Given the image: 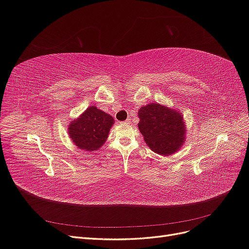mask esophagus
I'll return each mask as SVG.
<instances>
[{"mask_svg": "<svg viewBox=\"0 0 249 249\" xmlns=\"http://www.w3.org/2000/svg\"><path fill=\"white\" fill-rule=\"evenodd\" d=\"M131 123V119L130 118H127L126 120H125V122H124L123 124H129Z\"/></svg>", "mask_w": 249, "mask_h": 249, "instance_id": "obj_1", "label": "esophagus"}]
</instances>
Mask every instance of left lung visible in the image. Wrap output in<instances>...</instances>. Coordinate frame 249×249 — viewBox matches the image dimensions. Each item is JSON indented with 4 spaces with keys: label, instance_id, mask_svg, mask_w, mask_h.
Segmentation results:
<instances>
[{
    "label": "left lung",
    "instance_id": "1",
    "mask_svg": "<svg viewBox=\"0 0 249 249\" xmlns=\"http://www.w3.org/2000/svg\"><path fill=\"white\" fill-rule=\"evenodd\" d=\"M139 131L148 147L160 155H171L184 144L186 125L178 110L149 103L138 111Z\"/></svg>",
    "mask_w": 249,
    "mask_h": 249
}]
</instances>
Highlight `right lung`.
<instances>
[{
	"mask_svg": "<svg viewBox=\"0 0 249 249\" xmlns=\"http://www.w3.org/2000/svg\"><path fill=\"white\" fill-rule=\"evenodd\" d=\"M114 118L94 106H90L69 124V135L80 149L93 152L107 140Z\"/></svg>",
	"mask_w": 249,
	"mask_h": 249,
	"instance_id": "obj_1",
	"label": "right lung"
}]
</instances>
